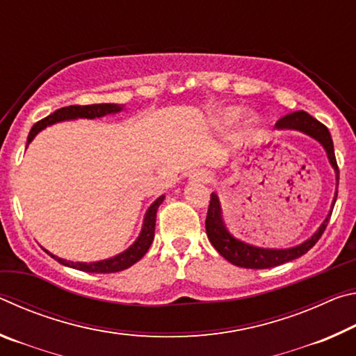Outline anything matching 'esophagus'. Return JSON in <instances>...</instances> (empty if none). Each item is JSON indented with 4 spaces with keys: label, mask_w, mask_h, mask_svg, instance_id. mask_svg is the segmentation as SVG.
Masks as SVG:
<instances>
[{
    "label": "esophagus",
    "mask_w": 356,
    "mask_h": 356,
    "mask_svg": "<svg viewBox=\"0 0 356 356\" xmlns=\"http://www.w3.org/2000/svg\"><path fill=\"white\" fill-rule=\"evenodd\" d=\"M191 179L195 180V182H201V184H209L213 180V174L207 171V170H201V171H196L193 174Z\"/></svg>",
    "instance_id": "34e87169"
}]
</instances>
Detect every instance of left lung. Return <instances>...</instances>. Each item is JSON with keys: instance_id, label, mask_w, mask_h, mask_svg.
<instances>
[{"instance_id": "8db88e82", "label": "left lung", "mask_w": 356, "mask_h": 356, "mask_svg": "<svg viewBox=\"0 0 356 356\" xmlns=\"http://www.w3.org/2000/svg\"><path fill=\"white\" fill-rule=\"evenodd\" d=\"M276 129H293L300 130L303 134L309 135L322 144L327 150V155L330 159V163L333 165L336 171V180L337 185H339V168H337V161L334 156V147H333V140H331V135L328 129L325 127L322 122H318L306 111H293L289 113L286 116H282L278 122L275 124ZM337 191L333 201V206L336 202ZM331 218V212L327 216V220L323 221V225L318 227V231L312 236L309 240H306L305 243H301L295 248L289 250H264L257 248V246L246 245L240 240L234 238L231 234L227 232V229L222 225L221 220V209H220V201L218 196L212 193L210 195V204L207 210V218H206V231L210 243L213 245V248L220 252V254L237 267L243 268H270L276 267V265L291 262L293 259L303 256L308 252L312 246H314L318 238L322 237L325 229H327L328 221Z\"/></svg>"}]
</instances>
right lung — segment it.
Instances as JSON below:
<instances>
[{
    "label": "right lung",
    "mask_w": 356,
    "mask_h": 356,
    "mask_svg": "<svg viewBox=\"0 0 356 356\" xmlns=\"http://www.w3.org/2000/svg\"><path fill=\"white\" fill-rule=\"evenodd\" d=\"M122 110L120 105H114V104H99V105H70V106H64L59 108L50 116H47L44 119H40L39 122H35L33 125L31 131L28 135V143L33 141V138L39 134L42 129H45L47 125H51L55 122H59V120L64 119H75V118H88V119H94V118H102L105 114L110 113H118ZM165 196H160L152 206L149 207L146 218H144V225H143V231L138 237L136 242L130 246L127 251L120 252L119 256L106 259V261H100V262H92V264H83V262H69L64 261V259H59L56 256L50 254L51 257H55L59 264L67 265V267L81 270V272H88V273H116V272H122V270L129 268L134 265L135 262L140 261V259L146 254L149 246L152 245L154 240V232H155V218H156V209L161 202H163Z\"/></svg>",
    "instance_id": "add662e5"
}]
</instances>
